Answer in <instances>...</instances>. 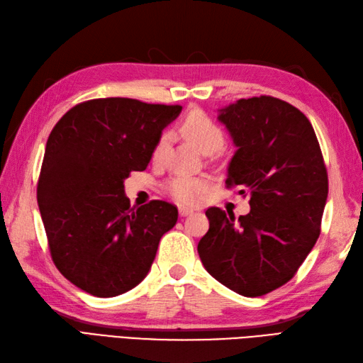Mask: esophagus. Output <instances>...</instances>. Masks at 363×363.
<instances>
[{
  "label": "esophagus",
  "mask_w": 363,
  "mask_h": 363,
  "mask_svg": "<svg viewBox=\"0 0 363 363\" xmlns=\"http://www.w3.org/2000/svg\"><path fill=\"white\" fill-rule=\"evenodd\" d=\"M193 210L191 208H187V207H179V215L184 218V216H189L191 215Z\"/></svg>",
  "instance_id": "esophagus-1"
}]
</instances>
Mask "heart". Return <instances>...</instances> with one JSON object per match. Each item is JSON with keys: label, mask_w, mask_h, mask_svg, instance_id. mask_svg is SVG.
<instances>
[{"label": "heart", "mask_w": 363, "mask_h": 363, "mask_svg": "<svg viewBox=\"0 0 363 363\" xmlns=\"http://www.w3.org/2000/svg\"><path fill=\"white\" fill-rule=\"evenodd\" d=\"M182 135L193 143V145L202 153L216 152L224 145V132L222 128L202 110H191L181 123ZM169 144V135L164 133L157 139L153 148V160L161 161ZM210 181L206 176H176L169 182V191L172 196L182 203L193 206L203 193L207 191Z\"/></svg>", "instance_id": "obj_1"}]
</instances>
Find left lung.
<instances>
[{
    "label": "left lung",
    "mask_w": 363,
    "mask_h": 363,
    "mask_svg": "<svg viewBox=\"0 0 363 363\" xmlns=\"http://www.w3.org/2000/svg\"><path fill=\"white\" fill-rule=\"evenodd\" d=\"M236 152L227 187L248 191L250 213L211 207L198 244L206 270L247 297L286 284L313 250L328 196V176L313 125L301 110L273 96L238 99L218 110Z\"/></svg>",
    "instance_id": "left-lung-1"
}]
</instances>
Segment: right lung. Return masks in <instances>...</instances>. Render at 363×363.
I'll use <instances>...</instances> for the list:
<instances>
[{
  "mask_svg": "<svg viewBox=\"0 0 363 363\" xmlns=\"http://www.w3.org/2000/svg\"><path fill=\"white\" fill-rule=\"evenodd\" d=\"M181 110L102 98L70 108L53 127L36 198L53 262L81 290L98 297L132 290L176 225L178 208L165 201L130 208L124 181L147 169Z\"/></svg>",
  "mask_w": 363,
  "mask_h": 363,
  "instance_id": "right-lung-1",
  "label": "right lung"
}]
</instances>
